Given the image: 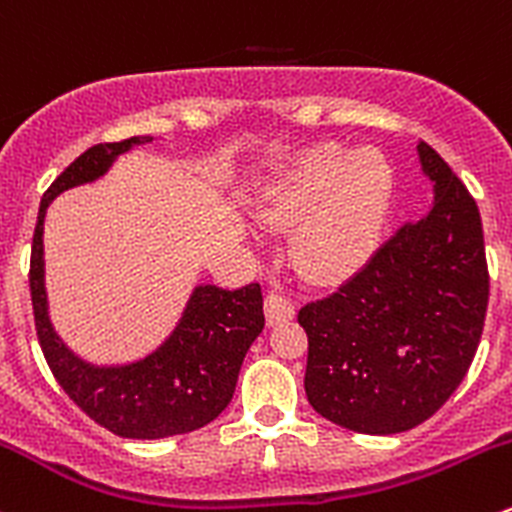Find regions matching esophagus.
I'll use <instances>...</instances> for the list:
<instances>
[{"label":"esophagus","instance_id":"34e87169","mask_svg":"<svg viewBox=\"0 0 512 512\" xmlns=\"http://www.w3.org/2000/svg\"><path fill=\"white\" fill-rule=\"evenodd\" d=\"M263 311H266V323L268 326H278V323H286L293 318V303L286 296H281L278 291H271L263 301Z\"/></svg>","mask_w":512,"mask_h":512}]
</instances>
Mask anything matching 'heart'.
<instances>
[{
  "label": "heart",
  "mask_w": 512,
  "mask_h": 512,
  "mask_svg": "<svg viewBox=\"0 0 512 512\" xmlns=\"http://www.w3.org/2000/svg\"><path fill=\"white\" fill-rule=\"evenodd\" d=\"M393 196V171L378 151L351 154L318 144L256 191L251 219L261 231H288L298 271L318 283L351 276L376 251Z\"/></svg>",
  "instance_id": "heart-1"
}]
</instances>
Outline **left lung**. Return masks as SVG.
Returning a JSON list of instances; mask_svg holds the SVG:
<instances>
[{
	"label": "left lung",
	"instance_id": "left-lung-1",
	"mask_svg": "<svg viewBox=\"0 0 512 512\" xmlns=\"http://www.w3.org/2000/svg\"><path fill=\"white\" fill-rule=\"evenodd\" d=\"M433 206L401 226L336 293L306 303L308 403L368 435L421 426L455 393L488 308L483 224L473 196L426 141Z\"/></svg>",
	"mask_w": 512,
	"mask_h": 512
}]
</instances>
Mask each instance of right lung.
I'll return each mask as SVG.
<instances>
[{
    "label": "right lung",
    "mask_w": 512,
    "mask_h": 512,
    "mask_svg": "<svg viewBox=\"0 0 512 512\" xmlns=\"http://www.w3.org/2000/svg\"><path fill=\"white\" fill-rule=\"evenodd\" d=\"M151 141V136H131L116 144H96L57 176L42 196L29 268L39 346L54 378L91 421L136 440L191 433L214 421L231 403L246 351L263 331L258 283L236 291L199 283L166 341L131 363L96 366L77 356L54 331L44 286V216L49 204L64 191L101 179L121 154Z\"/></svg>",
    "instance_id": "obj_1"
}]
</instances>
